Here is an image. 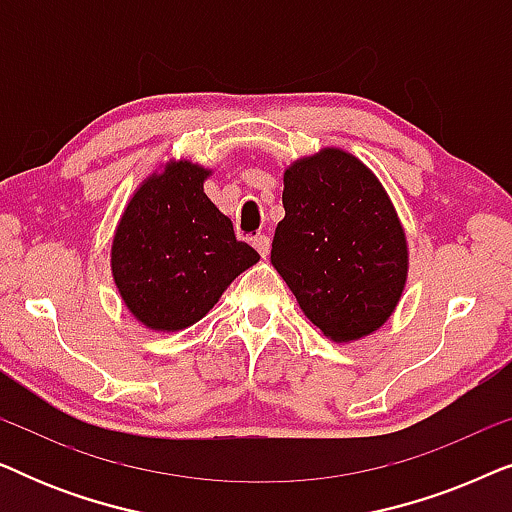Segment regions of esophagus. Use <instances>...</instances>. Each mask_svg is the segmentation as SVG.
Listing matches in <instances>:
<instances>
[{
	"instance_id": "34e87169",
	"label": "esophagus",
	"mask_w": 512,
	"mask_h": 512,
	"mask_svg": "<svg viewBox=\"0 0 512 512\" xmlns=\"http://www.w3.org/2000/svg\"><path fill=\"white\" fill-rule=\"evenodd\" d=\"M251 242H254L256 251H258V254H261L263 258L270 254V237H268V235H256Z\"/></svg>"
}]
</instances>
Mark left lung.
Masks as SVG:
<instances>
[{
    "mask_svg": "<svg viewBox=\"0 0 512 512\" xmlns=\"http://www.w3.org/2000/svg\"><path fill=\"white\" fill-rule=\"evenodd\" d=\"M282 202L270 261L305 317L335 342L377 331L403 293L408 247L375 174L324 149L284 172Z\"/></svg>",
    "mask_w": 512,
    "mask_h": 512,
    "instance_id": "left-lung-1",
    "label": "left lung"
}]
</instances>
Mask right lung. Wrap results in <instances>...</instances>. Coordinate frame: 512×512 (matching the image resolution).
<instances>
[{
    "label": "right lung",
    "instance_id": "1",
    "mask_svg": "<svg viewBox=\"0 0 512 512\" xmlns=\"http://www.w3.org/2000/svg\"><path fill=\"white\" fill-rule=\"evenodd\" d=\"M207 170L179 160L139 186L111 244V272L128 310L153 331H181L216 305L258 251L202 191Z\"/></svg>",
    "mask_w": 512,
    "mask_h": 512
}]
</instances>
